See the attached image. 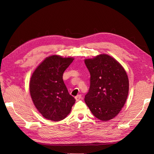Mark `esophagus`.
<instances>
[{"label":"esophagus","instance_id":"obj_1","mask_svg":"<svg viewBox=\"0 0 154 154\" xmlns=\"http://www.w3.org/2000/svg\"><path fill=\"white\" fill-rule=\"evenodd\" d=\"M81 98H82V96H81L80 94L77 95V96L75 97V100H76L77 101L80 100Z\"/></svg>","mask_w":154,"mask_h":154}]
</instances>
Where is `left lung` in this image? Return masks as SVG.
Segmentation results:
<instances>
[{
  "instance_id": "left-lung-1",
  "label": "left lung",
  "mask_w": 154,
  "mask_h": 154,
  "mask_svg": "<svg viewBox=\"0 0 154 154\" xmlns=\"http://www.w3.org/2000/svg\"><path fill=\"white\" fill-rule=\"evenodd\" d=\"M91 85L85 101L92 114L103 122L114 118L127 101L129 81L125 69L106 54L85 59Z\"/></svg>"
}]
</instances>
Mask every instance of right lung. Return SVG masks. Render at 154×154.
<instances>
[{
	"label": "right lung",
	"instance_id": "obj_1",
	"mask_svg": "<svg viewBox=\"0 0 154 154\" xmlns=\"http://www.w3.org/2000/svg\"><path fill=\"white\" fill-rule=\"evenodd\" d=\"M73 60L72 57L51 55L32 74L29 82L31 99L36 109L48 120L59 122L65 119L75 103L63 80V72Z\"/></svg>",
	"mask_w": 154,
	"mask_h": 154
}]
</instances>
